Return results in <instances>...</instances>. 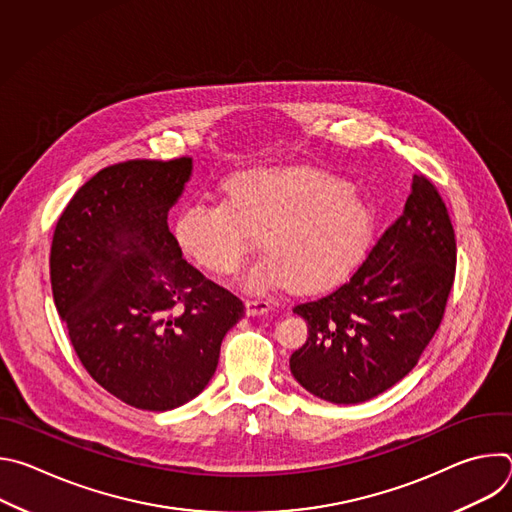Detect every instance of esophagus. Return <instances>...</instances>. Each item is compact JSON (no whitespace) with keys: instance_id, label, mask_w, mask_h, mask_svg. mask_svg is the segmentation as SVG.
Listing matches in <instances>:
<instances>
[{"instance_id":"obj_1","label":"esophagus","mask_w":512,"mask_h":512,"mask_svg":"<svg viewBox=\"0 0 512 512\" xmlns=\"http://www.w3.org/2000/svg\"><path fill=\"white\" fill-rule=\"evenodd\" d=\"M271 310L269 300H247V314L249 316H261Z\"/></svg>"}]
</instances>
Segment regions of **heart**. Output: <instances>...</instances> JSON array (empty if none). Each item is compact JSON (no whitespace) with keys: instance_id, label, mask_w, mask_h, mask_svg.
<instances>
[{"instance_id":"b5f03b06","label":"heart","mask_w":512,"mask_h":512,"mask_svg":"<svg viewBox=\"0 0 512 512\" xmlns=\"http://www.w3.org/2000/svg\"><path fill=\"white\" fill-rule=\"evenodd\" d=\"M373 227V208L350 182L314 168H263L231 180L229 198L192 200L178 216L176 237L216 275L237 273L263 237L271 255L251 269L249 289L291 283L324 291L356 267Z\"/></svg>"}]
</instances>
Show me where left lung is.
<instances>
[{
    "label": "left lung",
    "mask_w": 512,
    "mask_h": 512,
    "mask_svg": "<svg viewBox=\"0 0 512 512\" xmlns=\"http://www.w3.org/2000/svg\"><path fill=\"white\" fill-rule=\"evenodd\" d=\"M456 277L446 202L413 176L403 214L332 294L294 308L308 322L289 369L312 395L362 403L399 383L440 328Z\"/></svg>",
    "instance_id": "8db88e82"
}]
</instances>
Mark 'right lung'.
Masks as SVG:
<instances>
[{
	"mask_svg": "<svg viewBox=\"0 0 512 512\" xmlns=\"http://www.w3.org/2000/svg\"><path fill=\"white\" fill-rule=\"evenodd\" d=\"M190 158L103 168L60 214L50 283L87 373L123 403L168 411L212 379L243 302L182 259L168 212Z\"/></svg>",
	"mask_w": 512,
	"mask_h": 512,
	"instance_id": "1",
	"label": "right lung"
}]
</instances>
